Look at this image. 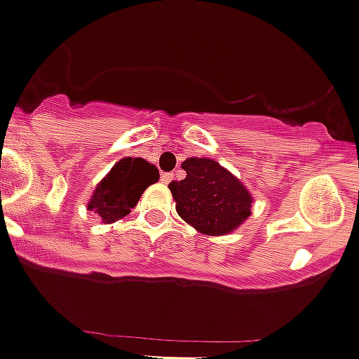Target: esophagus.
Listing matches in <instances>:
<instances>
[{
	"mask_svg": "<svg viewBox=\"0 0 359 359\" xmlns=\"http://www.w3.org/2000/svg\"><path fill=\"white\" fill-rule=\"evenodd\" d=\"M172 178H175V175H172V172H164V175H162V183L164 184H169L172 181Z\"/></svg>",
	"mask_w": 359,
	"mask_h": 359,
	"instance_id": "esophagus-1",
	"label": "esophagus"
}]
</instances>
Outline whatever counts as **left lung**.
<instances>
[{"mask_svg":"<svg viewBox=\"0 0 359 359\" xmlns=\"http://www.w3.org/2000/svg\"><path fill=\"white\" fill-rule=\"evenodd\" d=\"M187 176L169 183L176 211L205 236H225L251 215L253 197L236 176L211 158L190 157L181 164Z\"/></svg>","mask_w":359,"mask_h":359,"instance_id":"obj_1","label":"left lung"}]
</instances>
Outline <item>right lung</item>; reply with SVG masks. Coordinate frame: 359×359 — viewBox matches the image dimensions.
<instances>
[{
	"instance_id": "right-lung-1",
	"label": "right lung",
	"mask_w": 359,
	"mask_h": 359,
	"mask_svg": "<svg viewBox=\"0 0 359 359\" xmlns=\"http://www.w3.org/2000/svg\"><path fill=\"white\" fill-rule=\"evenodd\" d=\"M158 181V169L144 158L126 157L94 188L87 209L99 215L102 223H113L130 212L141 194Z\"/></svg>"
}]
</instances>
